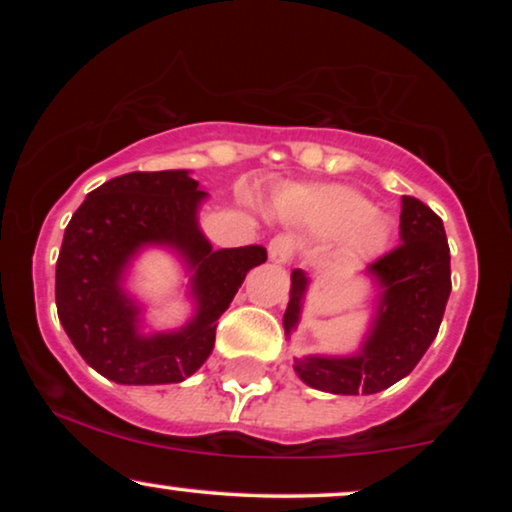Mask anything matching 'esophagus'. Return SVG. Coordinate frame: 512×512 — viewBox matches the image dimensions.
<instances>
[{"label": "esophagus", "mask_w": 512, "mask_h": 512, "mask_svg": "<svg viewBox=\"0 0 512 512\" xmlns=\"http://www.w3.org/2000/svg\"><path fill=\"white\" fill-rule=\"evenodd\" d=\"M272 263H289L296 254V240L291 235H277L268 247Z\"/></svg>", "instance_id": "obj_1"}]
</instances>
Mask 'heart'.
<instances>
[{
	"label": "heart",
	"instance_id": "heart-1",
	"mask_svg": "<svg viewBox=\"0 0 512 512\" xmlns=\"http://www.w3.org/2000/svg\"><path fill=\"white\" fill-rule=\"evenodd\" d=\"M275 212L312 233L345 235V251L354 258L382 254L391 240L389 221L373 214V205L347 186H289L275 195Z\"/></svg>",
	"mask_w": 512,
	"mask_h": 512
}]
</instances>
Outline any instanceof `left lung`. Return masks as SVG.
Returning <instances> with one entry per match:
<instances>
[{
	"label": "left lung",
	"mask_w": 512,
	"mask_h": 512,
	"mask_svg": "<svg viewBox=\"0 0 512 512\" xmlns=\"http://www.w3.org/2000/svg\"><path fill=\"white\" fill-rule=\"evenodd\" d=\"M401 240L368 265L382 298L366 345L347 359H296L293 368L305 384L342 396L377 394L410 375L429 349L452 291L450 247L440 216L412 195H403ZM305 289V272L293 270L291 300L284 312L286 333L298 324Z\"/></svg>",
	"instance_id": "8db88e82"
}]
</instances>
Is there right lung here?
Segmentation results:
<instances>
[{
    "label": "right lung",
    "mask_w": 512,
    "mask_h": 512,
    "mask_svg": "<svg viewBox=\"0 0 512 512\" xmlns=\"http://www.w3.org/2000/svg\"><path fill=\"white\" fill-rule=\"evenodd\" d=\"M186 170L130 172L107 181L76 209L55 265L60 324L97 373L118 384H170L193 375L212 354L219 317L233 303L263 247L214 251L198 228L205 198ZM144 243L174 246L194 270L199 314L177 334L144 339L136 306L120 289L124 265Z\"/></svg>",
    "instance_id": "add662e5"
}]
</instances>
